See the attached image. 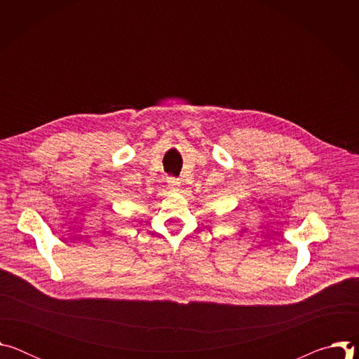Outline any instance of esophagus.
Segmentation results:
<instances>
[{
  "label": "esophagus",
  "mask_w": 359,
  "mask_h": 359,
  "mask_svg": "<svg viewBox=\"0 0 359 359\" xmlns=\"http://www.w3.org/2000/svg\"><path fill=\"white\" fill-rule=\"evenodd\" d=\"M168 184H169V187H170V190H172V191H179L180 182H179V179H177V177H172V176H169V177H168Z\"/></svg>",
  "instance_id": "esophagus-1"
}]
</instances>
